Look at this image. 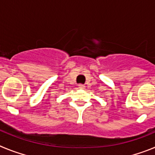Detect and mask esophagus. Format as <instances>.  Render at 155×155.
Returning <instances> with one entry per match:
<instances>
[{
    "label": "esophagus",
    "instance_id": "esophagus-1",
    "mask_svg": "<svg viewBox=\"0 0 155 155\" xmlns=\"http://www.w3.org/2000/svg\"><path fill=\"white\" fill-rule=\"evenodd\" d=\"M78 87L79 88H81V89H84V87H85V86H84V84H78Z\"/></svg>",
    "mask_w": 155,
    "mask_h": 155
}]
</instances>
